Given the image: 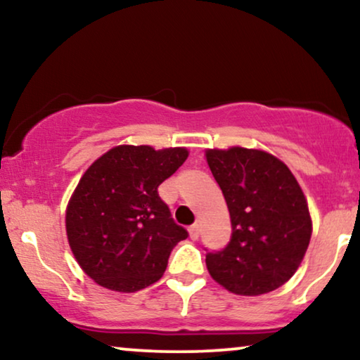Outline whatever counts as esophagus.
<instances>
[{
	"label": "esophagus",
	"mask_w": 360,
	"mask_h": 360,
	"mask_svg": "<svg viewBox=\"0 0 360 360\" xmlns=\"http://www.w3.org/2000/svg\"><path fill=\"white\" fill-rule=\"evenodd\" d=\"M188 233H190V238L193 239V240H196V239H198V236H200V226H198V224L190 226Z\"/></svg>",
	"instance_id": "obj_1"
}]
</instances>
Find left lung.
Masks as SVG:
<instances>
[{
    "label": "left lung",
    "instance_id": "left-lung-1",
    "mask_svg": "<svg viewBox=\"0 0 360 360\" xmlns=\"http://www.w3.org/2000/svg\"><path fill=\"white\" fill-rule=\"evenodd\" d=\"M223 191L229 244L206 255L211 277L231 293L255 297L282 287L307 254L313 233L308 201L292 170L260 149H206Z\"/></svg>",
    "mask_w": 360,
    "mask_h": 360
}]
</instances>
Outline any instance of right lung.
Wrapping results in <instances>:
<instances>
[{"label": "right lung", "instance_id": "obj_1", "mask_svg": "<svg viewBox=\"0 0 360 360\" xmlns=\"http://www.w3.org/2000/svg\"><path fill=\"white\" fill-rule=\"evenodd\" d=\"M188 157L185 147L116 146L88 167L68 200L67 239L91 280L134 293L155 283L172 249L188 238L157 188Z\"/></svg>", "mask_w": 360, "mask_h": 360}]
</instances>
